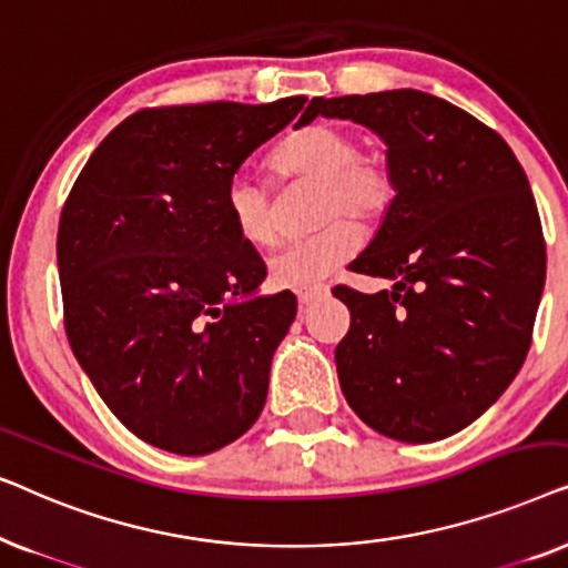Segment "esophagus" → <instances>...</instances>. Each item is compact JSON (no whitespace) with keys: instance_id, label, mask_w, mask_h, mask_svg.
<instances>
[{"instance_id":"1","label":"esophagus","mask_w":568,"mask_h":568,"mask_svg":"<svg viewBox=\"0 0 568 568\" xmlns=\"http://www.w3.org/2000/svg\"><path fill=\"white\" fill-rule=\"evenodd\" d=\"M323 297H328V286L325 284H313V286H302V290H297L300 305H313V302H321Z\"/></svg>"}]
</instances>
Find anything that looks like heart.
<instances>
[{
	"label": "heart",
	"mask_w": 568,
	"mask_h": 568,
	"mask_svg": "<svg viewBox=\"0 0 568 568\" xmlns=\"http://www.w3.org/2000/svg\"><path fill=\"white\" fill-rule=\"evenodd\" d=\"M271 170L282 178L321 181L317 220L325 222L313 235L292 240L268 263L278 286H313L352 261L359 251V232L344 221L377 222L395 196V178L383 154L359 150L352 131L331 123H310L292 131L271 154ZM227 209L237 235L253 245L276 240V216L271 185L251 173H235L224 189Z\"/></svg>",
	"instance_id": "obj_1"
}]
</instances>
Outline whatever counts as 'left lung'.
<instances>
[{"mask_svg":"<svg viewBox=\"0 0 568 568\" xmlns=\"http://www.w3.org/2000/svg\"><path fill=\"white\" fill-rule=\"evenodd\" d=\"M315 115L375 131L395 178L377 235L348 263L393 290H333L352 313L341 390L385 437L445 439L499 400L530 348L546 284L530 183L494 129L429 92L315 98Z\"/></svg>","mask_w":568,"mask_h":568,"instance_id":"8db88e82","label":"left lung"}]
</instances>
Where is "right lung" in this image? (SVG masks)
I'll return each mask as SVG.
<instances>
[{
	"label": "right lung",
	"instance_id": "obj_1",
	"mask_svg": "<svg viewBox=\"0 0 568 568\" xmlns=\"http://www.w3.org/2000/svg\"><path fill=\"white\" fill-rule=\"evenodd\" d=\"M307 98L144 108L82 168L59 220L69 346L131 434L209 455L251 429L297 297H258L266 263L224 189Z\"/></svg>",
	"mask_w": 568,
	"mask_h": 568
}]
</instances>
